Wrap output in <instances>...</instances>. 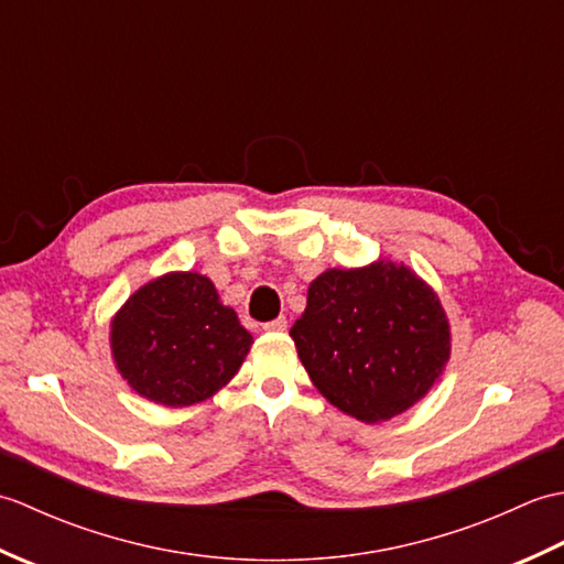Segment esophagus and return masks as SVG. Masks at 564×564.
Wrapping results in <instances>:
<instances>
[{"instance_id": "1", "label": "esophagus", "mask_w": 564, "mask_h": 564, "mask_svg": "<svg viewBox=\"0 0 564 564\" xmlns=\"http://www.w3.org/2000/svg\"><path fill=\"white\" fill-rule=\"evenodd\" d=\"M285 327H289V319H285V317H275V319H271V322H267V325H263V329H267V332H285Z\"/></svg>"}]
</instances>
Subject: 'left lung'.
Listing matches in <instances>:
<instances>
[{
  "instance_id": "obj_1",
  "label": "left lung",
  "mask_w": 564,
  "mask_h": 564,
  "mask_svg": "<svg viewBox=\"0 0 564 564\" xmlns=\"http://www.w3.org/2000/svg\"><path fill=\"white\" fill-rule=\"evenodd\" d=\"M310 380L358 422H388L438 382L451 325L438 295L394 261L327 269L291 329Z\"/></svg>"
}]
</instances>
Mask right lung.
Returning a JSON list of instances; mask_svg holds the SVG:
<instances>
[{"instance_id":"1","label":"right lung","mask_w":564,"mask_h":564,"mask_svg":"<svg viewBox=\"0 0 564 564\" xmlns=\"http://www.w3.org/2000/svg\"><path fill=\"white\" fill-rule=\"evenodd\" d=\"M251 334L208 275L172 271L142 285L111 319L118 373L142 398L188 406L235 378Z\"/></svg>"}]
</instances>
